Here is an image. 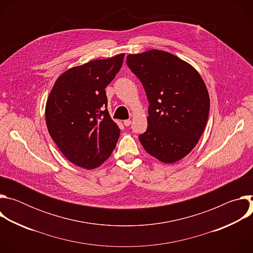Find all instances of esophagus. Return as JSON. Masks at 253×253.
<instances>
[{
    "mask_svg": "<svg viewBox=\"0 0 253 253\" xmlns=\"http://www.w3.org/2000/svg\"><path fill=\"white\" fill-rule=\"evenodd\" d=\"M124 125L127 127V126H130L131 125V120H124Z\"/></svg>",
    "mask_w": 253,
    "mask_h": 253,
    "instance_id": "obj_1",
    "label": "esophagus"
}]
</instances>
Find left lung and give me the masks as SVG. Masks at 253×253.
<instances>
[{
    "label": "left lung",
    "instance_id": "1",
    "mask_svg": "<svg viewBox=\"0 0 253 253\" xmlns=\"http://www.w3.org/2000/svg\"><path fill=\"white\" fill-rule=\"evenodd\" d=\"M127 65L150 104L147 130L139 136L142 146L163 163L184 158L196 146L209 115L202 77L189 63L161 50L130 54Z\"/></svg>",
    "mask_w": 253,
    "mask_h": 253
}]
</instances>
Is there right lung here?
I'll return each mask as SVG.
<instances>
[{
  "label": "right lung",
  "instance_id": "right-lung-1",
  "mask_svg": "<svg viewBox=\"0 0 253 253\" xmlns=\"http://www.w3.org/2000/svg\"><path fill=\"white\" fill-rule=\"evenodd\" d=\"M125 54L90 61L65 71L46 103L50 136L73 164L94 169L110 157L120 136L107 109L105 88L119 72Z\"/></svg>",
  "mask_w": 253,
  "mask_h": 253
}]
</instances>
